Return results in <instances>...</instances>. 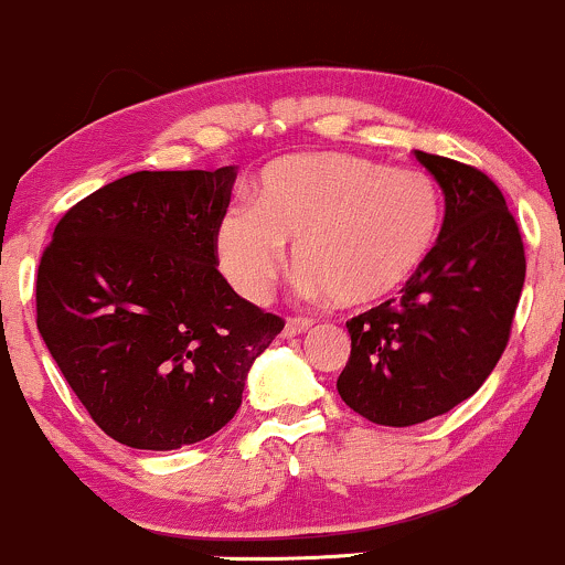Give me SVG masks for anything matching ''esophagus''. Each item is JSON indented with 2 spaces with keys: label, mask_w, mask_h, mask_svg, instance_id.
I'll list each match as a JSON object with an SVG mask.
<instances>
[{
  "label": "esophagus",
  "mask_w": 565,
  "mask_h": 565,
  "mask_svg": "<svg viewBox=\"0 0 565 565\" xmlns=\"http://www.w3.org/2000/svg\"><path fill=\"white\" fill-rule=\"evenodd\" d=\"M310 327H313V321H310V319H289L287 327H284V337H287V340H289V337L305 334Z\"/></svg>",
  "instance_id": "1"
}]
</instances>
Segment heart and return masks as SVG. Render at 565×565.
I'll return each instance as SVG.
<instances>
[{
    "instance_id": "b5f03b06",
    "label": "heart",
    "mask_w": 565,
    "mask_h": 565,
    "mask_svg": "<svg viewBox=\"0 0 565 565\" xmlns=\"http://www.w3.org/2000/svg\"><path fill=\"white\" fill-rule=\"evenodd\" d=\"M440 228L444 193L430 174L353 153H297L265 167L255 206L225 212L215 252L249 302L268 300L291 246L305 295L372 308L414 281Z\"/></svg>"
}]
</instances>
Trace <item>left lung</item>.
<instances>
[{
    "instance_id": "left-lung-1",
    "label": "left lung",
    "mask_w": 565,
    "mask_h": 565,
    "mask_svg": "<svg viewBox=\"0 0 565 565\" xmlns=\"http://www.w3.org/2000/svg\"><path fill=\"white\" fill-rule=\"evenodd\" d=\"M446 199L430 260L387 300L348 321L342 401L374 425L408 427L468 401L508 345L526 255L502 191L481 170L414 151Z\"/></svg>"
}]
</instances>
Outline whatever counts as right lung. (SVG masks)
<instances>
[{"label":"right lung","mask_w":565,"mask_h":565,"mask_svg":"<svg viewBox=\"0 0 565 565\" xmlns=\"http://www.w3.org/2000/svg\"><path fill=\"white\" fill-rule=\"evenodd\" d=\"M238 167L135 172L71 206L36 276V327L106 436L172 451L215 436L284 321L217 270Z\"/></svg>","instance_id":"right-lung-1"}]
</instances>
